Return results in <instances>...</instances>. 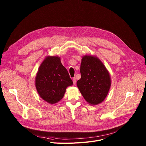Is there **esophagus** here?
Returning <instances> with one entry per match:
<instances>
[{
	"label": "esophagus",
	"instance_id": "1",
	"mask_svg": "<svg viewBox=\"0 0 146 146\" xmlns=\"http://www.w3.org/2000/svg\"><path fill=\"white\" fill-rule=\"evenodd\" d=\"M72 81H73L74 85H75L76 82V78H73V79H72Z\"/></svg>",
	"mask_w": 146,
	"mask_h": 146
}]
</instances>
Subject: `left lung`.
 <instances>
[{
	"label": "left lung",
	"mask_w": 146,
	"mask_h": 146,
	"mask_svg": "<svg viewBox=\"0 0 146 146\" xmlns=\"http://www.w3.org/2000/svg\"><path fill=\"white\" fill-rule=\"evenodd\" d=\"M81 78L76 85L82 96L90 105H98L107 96L111 84L110 73L96 56H82L80 66Z\"/></svg>",
	"instance_id": "left-lung-1"
}]
</instances>
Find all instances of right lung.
<instances>
[{
	"instance_id": "obj_1",
	"label": "right lung",
	"mask_w": 146,
	"mask_h": 146,
	"mask_svg": "<svg viewBox=\"0 0 146 146\" xmlns=\"http://www.w3.org/2000/svg\"><path fill=\"white\" fill-rule=\"evenodd\" d=\"M35 84L40 97L54 104L63 98L66 88L73 82L60 57L47 56L38 68Z\"/></svg>"
}]
</instances>
